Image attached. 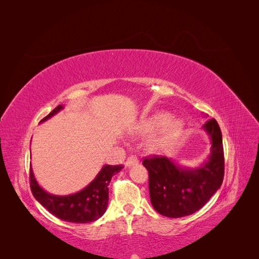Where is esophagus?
I'll return each mask as SVG.
<instances>
[{"label":"esophagus","mask_w":259,"mask_h":259,"mask_svg":"<svg viewBox=\"0 0 259 259\" xmlns=\"http://www.w3.org/2000/svg\"><path fill=\"white\" fill-rule=\"evenodd\" d=\"M134 164H138V159L134 155H131L130 158H127L126 162H125V165H126L127 167L134 165Z\"/></svg>","instance_id":"1"}]
</instances>
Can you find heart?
<instances>
[{"label":"heart","mask_w":259,"mask_h":259,"mask_svg":"<svg viewBox=\"0 0 259 259\" xmlns=\"http://www.w3.org/2000/svg\"><path fill=\"white\" fill-rule=\"evenodd\" d=\"M156 130L149 137L147 147L152 152H161L173 145L184 130V123L179 119H169L166 113H155L140 121L135 127L138 135H145Z\"/></svg>","instance_id":"obj_1"}]
</instances>
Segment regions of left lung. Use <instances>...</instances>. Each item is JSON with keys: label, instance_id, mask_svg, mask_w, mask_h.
<instances>
[{"label": "left lung", "instance_id": "1", "mask_svg": "<svg viewBox=\"0 0 259 259\" xmlns=\"http://www.w3.org/2000/svg\"><path fill=\"white\" fill-rule=\"evenodd\" d=\"M210 139L207 161L199 167L180 166L166 156L145 158L149 173V193L151 204L159 214L179 218L191 215L204 206L224 179L225 160L222 131L215 119L203 125Z\"/></svg>", "mask_w": 259, "mask_h": 259}]
</instances>
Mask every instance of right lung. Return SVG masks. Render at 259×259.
<instances>
[{"instance_id": "obj_1", "label": "right lung", "mask_w": 259, "mask_h": 259, "mask_svg": "<svg viewBox=\"0 0 259 259\" xmlns=\"http://www.w3.org/2000/svg\"><path fill=\"white\" fill-rule=\"evenodd\" d=\"M62 109L64 106H57L41 122L51 119ZM122 168V165H104L95 179L81 191L69 195H55L46 192L37 184L30 165L31 191L35 200L57 218L74 224L92 223L105 214L109 200V183Z\"/></svg>"}]
</instances>
